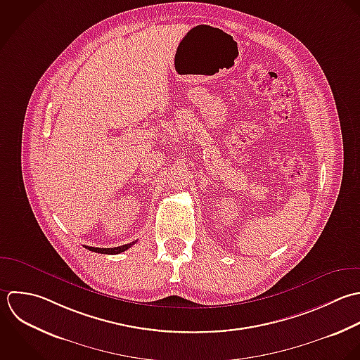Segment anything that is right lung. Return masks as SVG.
I'll return each instance as SVG.
<instances>
[{
  "instance_id": "obj_1",
  "label": "right lung",
  "mask_w": 360,
  "mask_h": 360,
  "mask_svg": "<svg viewBox=\"0 0 360 360\" xmlns=\"http://www.w3.org/2000/svg\"><path fill=\"white\" fill-rule=\"evenodd\" d=\"M133 244H136V241L130 243V244H124V245H120V247H115V248H95V247H86V250L92 251V252H98V254H108V255H116V254H120L126 250H129Z\"/></svg>"
}]
</instances>
